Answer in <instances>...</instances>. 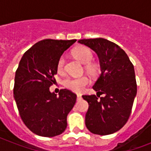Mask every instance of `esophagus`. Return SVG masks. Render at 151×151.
Masks as SVG:
<instances>
[{"label":"esophagus","instance_id":"1","mask_svg":"<svg viewBox=\"0 0 151 151\" xmlns=\"http://www.w3.org/2000/svg\"><path fill=\"white\" fill-rule=\"evenodd\" d=\"M77 99H81V96L80 94H78V96H77Z\"/></svg>","mask_w":151,"mask_h":151}]
</instances>
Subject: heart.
Instances as JSON below:
<instances>
[{
	"instance_id": "b5f03b06",
	"label": "heart",
	"mask_w": 151,
	"mask_h": 151,
	"mask_svg": "<svg viewBox=\"0 0 151 151\" xmlns=\"http://www.w3.org/2000/svg\"><path fill=\"white\" fill-rule=\"evenodd\" d=\"M73 55L80 63L85 64V70L90 76L95 77L99 73V65L95 63H89L93 57L92 51L89 48L85 46H78L73 50ZM64 63H65V59L63 57H61L57 65L58 70H63ZM88 83V79L86 77H81L78 78H66L63 81V84L65 87L75 92H81Z\"/></svg>"
}]
</instances>
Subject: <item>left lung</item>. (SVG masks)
I'll list each match as a JSON object with an SVG mask.
<instances>
[{"label":"left lung","instance_id":"8db88e82","mask_svg":"<svg viewBox=\"0 0 151 151\" xmlns=\"http://www.w3.org/2000/svg\"><path fill=\"white\" fill-rule=\"evenodd\" d=\"M78 43L96 53L101 70L92 86L97 96H82L88 103L85 125L93 134L105 136L114 133L129 119L136 96L133 65L122 48L106 39H82ZM103 94L104 96L101 97Z\"/></svg>","mask_w":151,"mask_h":151}]
</instances>
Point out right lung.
Segmentation results:
<instances>
[{
  "label": "right lung",
  "mask_w": 151,
  "mask_h": 151,
  "mask_svg": "<svg viewBox=\"0 0 151 151\" xmlns=\"http://www.w3.org/2000/svg\"><path fill=\"white\" fill-rule=\"evenodd\" d=\"M76 41L42 40L25 52L20 60L15 72L14 99L22 122L37 136H58L67 126L66 117L77 96L61 89L57 96L49 87L61 55Z\"/></svg>",
  "instance_id": "right-lung-1"
}]
</instances>
